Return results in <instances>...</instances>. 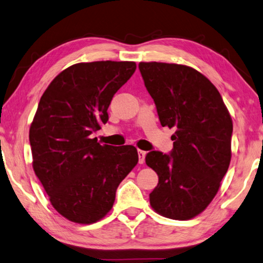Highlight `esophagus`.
<instances>
[{
	"instance_id": "obj_1",
	"label": "esophagus",
	"mask_w": 263,
	"mask_h": 263,
	"mask_svg": "<svg viewBox=\"0 0 263 263\" xmlns=\"http://www.w3.org/2000/svg\"><path fill=\"white\" fill-rule=\"evenodd\" d=\"M138 156H139V163L142 164L145 162V157H146V152L139 149L138 151Z\"/></svg>"
}]
</instances>
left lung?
Wrapping results in <instances>:
<instances>
[{
    "label": "left lung",
    "instance_id": "1",
    "mask_svg": "<svg viewBox=\"0 0 263 263\" xmlns=\"http://www.w3.org/2000/svg\"><path fill=\"white\" fill-rule=\"evenodd\" d=\"M139 70L161 125L176 128L170 155H146L159 176L151 206L164 217L191 219L212 202L230 165V112L211 80L191 66L140 62Z\"/></svg>",
    "mask_w": 263,
    "mask_h": 263
}]
</instances>
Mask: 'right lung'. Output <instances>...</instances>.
<instances>
[{"mask_svg":"<svg viewBox=\"0 0 263 263\" xmlns=\"http://www.w3.org/2000/svg\"><path fill=\"white\" fill-rule=\"evenodd\" d=\"M135 62L77 63L52 79L30 127L32 165L57 213L92 224L110 212L121 181L138 163L131 145H100L90 137L108 121L117 90Z\"/></svg>","mask_w":263,"mask_h":263,"instance_id":"obj_1","label":"right lung"}]
</instances>
